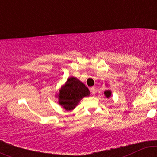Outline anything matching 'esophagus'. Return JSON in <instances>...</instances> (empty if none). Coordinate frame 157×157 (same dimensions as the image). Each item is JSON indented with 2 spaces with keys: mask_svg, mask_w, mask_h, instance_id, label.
<instances>
[{
  "mask_svg": "<svg viewBox=\"0 0 157 157\" xmlns=\"http://www.w3.org/2000/svg\"><path fill=\"white\" fill-rule=\"evenodd\" d=\"M90 91H91V94L92 95H94L95 94H96V89H95L94 87H91V89H90Z\"/></svg>",
  "mask_w": 157,
  "mask_h": 157,
  "instance_id": "1",
  "label": "esophagus"
}]
</instances>
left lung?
I'll return each mask as SVG.
<instances>
[{
    "mask_svg": "<svg viewBox=\"0 0 157 157\" xmlns=\"http://www.w3.org/2000/svg\"><path fill=\"white\" fill-rule=\"evenodd\" d=\"M104 94H105V97H107V98H109V97L111 96V91H109V90H107V91H105V92H104Z\"/></svg>",
    "mask_w": 157,
    "mask_h": 157,
    "instance_id": "1",
    "label": "left lung"
}]
</instances>
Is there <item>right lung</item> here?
<instances>
[{
    "label": "right lung",
    "mask_w": 157,
    "mask_h": 157,
    "mask_svg": "<svg viewBox=\"0 0 157 157\" xmlns=\"http://www.w3.org/2000/svg\"><path fill=\"white\" fill-rule=\"evenodd\" d=\"M89 90L76 77H70L59 92V104L66 111L72 110L79 102L89 95Z\"/></svg>",
    "instance_id": "add662e5"
}]
</instances>
